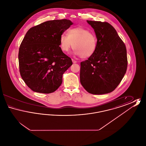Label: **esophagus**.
<instances>
[{
	"label": "esophagus",
	"mask_w": 146,
	"mask_h": 146,
	"mask_svg": "<svg viewBox=\"0 0 146 146\" xmlns=\"http://www.w3.org/2000/svg\"><path fill=\"white\" fill-rule=\"evenodd\" d=\"M72 62H73V63H76V60H73V59H72Z\"/></svg>",
	"instance_id": "34e87169"
}]
</instances>
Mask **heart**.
Instances as JSON below:
<instances>
[{
    "mask_svg": "<svg viewBox=\"0 0 146 146\" xmlns=\"http://www.w3.org/2000/svg\"><path fill=\"white\" fill-rule=\"evenodd\" d=\"M97 36L87 29L78 27L68 30L67 35L62 34L60 39V48L64 52L70 48L82 58H88L95 53L97 48ZM74 47H73V46Z\"/></svg>",
    "mask_w": 146,
    "mask_h": 146,
    "instance_id": "b5f03b06",
    "label": "heart"
}]
</instances>
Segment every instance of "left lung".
Returning a JSON list of instances; mask_svg holds the SVG:
<instances>
[{
    "mask_svg": "<svg viewBox=\"0 0 146 146\" xmlns=\"http://www.w3.org/2000/svg\"><path fill=\"white\" fill-rule=\"evenodd\" d=\"M97 36L94 55L80 63V80L84 88L94 95L114 90L125 75L127 66L125 44L108 22L88 21Z\"/></svg>",
    "mask_w": 146,
    "mask_h": 146,
    "instance_id": "8db88e82",
    "label": "left lung"
}]
</instances>
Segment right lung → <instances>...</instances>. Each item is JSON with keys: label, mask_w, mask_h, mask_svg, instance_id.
Here are the masks:
<instances>
[{"label": "right lung", "mask_w": 146, "mask_h": 146, "mask_svg": "<svg viewBox=\"0 0 146 146\" xmlns=\"http://www.w3.org/2000/svg\"><path fill=\"white\" fill-rule=\"evenodd\" d=\"M72 25L67 19L46 21L26 33L19 48V69L32 90L50 94L61 85L63 74L72 61L60 49V39Z\"/></svg>", "instance_id": "add662e5"}]
</instances>
